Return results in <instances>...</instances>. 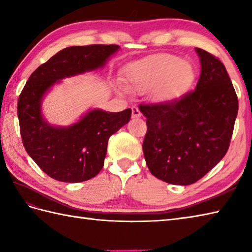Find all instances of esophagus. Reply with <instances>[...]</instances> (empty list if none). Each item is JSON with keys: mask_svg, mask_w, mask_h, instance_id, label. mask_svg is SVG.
Wrapping results in <instances>:
<instances>
[{"mask_svg": "<svg viewBox=\"0 0 252 252\" xmlns=\"http://www.w3.org/2000/svg\"><path fill=\"white\" fill-rule=\"evenodd\" d=\"M142 117V112L138 109V107L133 106L132 107V118H141Z\"/></svg>", "mask_w": 252, "mask_h": 252, "instance_id": "esophagus-1", "label": "esophagus"}]
</instances>
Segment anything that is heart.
<instances>
[{
	"instance_id": "b5f03b06",
	"label": "heart",
	"mask_w": 252,
	"mask_h": 252,
	"mask_svg": "<svg viewBox=\"0 0 252 252\" xmlns=\"http://www.w3.org/2000/svg\"><path fill=\"white\" fill-rule=\"evenodd\" d=\"M126 73L131 90L143 93L155 88V96L160 100L178 98L194 79L189 63L173 55H159L131 63Z\"/></svg>"
}]
</instances>
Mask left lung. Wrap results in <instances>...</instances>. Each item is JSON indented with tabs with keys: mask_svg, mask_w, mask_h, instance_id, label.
<instances>
[{
	"mask_svg": "<svg viewBox=\"0 0 252 252\" xmlns=\"http://www.w3.org/2000/svg\"><path fill=\"white\" fill-rule=\"evenodd\" d=\"M201 72L196 88L179 98L140 104L147 132L143 152L151 173L170 184L200 180L225 156L238 98L223 63L196 49Z\"/></svg>",
	"mask_w": 252,
	"mask_h": 252,
	"instance_id": "1",
	"label": "left lung"
}]
</instances>
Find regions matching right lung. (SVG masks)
<instances>
[{"label": "right lung", "instance_id": "add662e5", "mask_svg": "<svg viewBox=\"0 0 252 252\" xmlns=\"http://www.w3.org/2000/svg\"><path fill=\"white\" fill-rule=\"evenodd\" d=\"M119 49L116 44L70 46L32 72L19 95L17 115L24 147L40 169L66 183L88 181L104 165L109 137L130 121V108L95 109L69 127H55L41 115V99L58 80L95 70Z\"/></svg>", "mask_w": 252, "mask_h": 252}]
</instances>
